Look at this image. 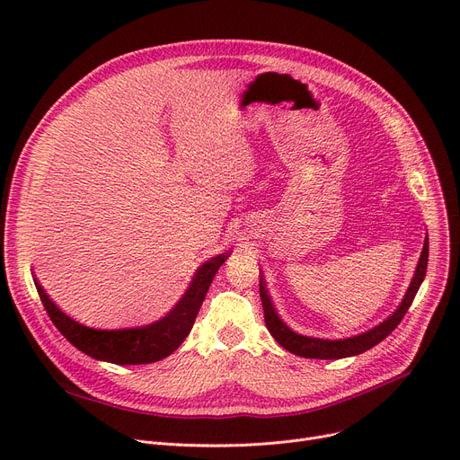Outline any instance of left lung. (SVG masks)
I'll return each mask as SVG.
<instances>
[{
  "mask_svg": "<svg viewBox=\"0 0 460 460\" xmlns=\"http://www.w3.org/2000/svg\"><path fill=\"white\" fill-rule=\"evenodd\" d=\"M427 261H429V236H425L423 252L420 255L416 274L412 278V283H410V287H408V291H406L401 305L394 311L392 317H388L384 323H380L378 326H375L373 330H369L366 333L347 337V340H333L332 341V340H319V337H305V335H300V333L293 332L278 317L274 304L269 296L267 287H264L262 276H259V295H261L262 309H264V323H267V328L272 333L274 340L285 350L293 352L296 356H302V358L340 359V358H349V356L361 354V352L373 349L375 345H378L382 340H385V337H388L397 328V324L402 321L404 313L408 311L410 305H412L418 288H420V285L425 278Z\"/></svg>",
  "mask_w": 460,
  "mask_h": 460,
  "instance_id": "8db88e82",
  "label": "left lung"
}]
</instances>
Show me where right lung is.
<instances>
[{
	"mask_svg": "<svg viewBox=\"0 0 460 460\" xmlns=\"http://www.w3.org/2000/svg\"><path fill=\"white\" fill-rule=\"evenodd\" d=\"M229 253L216 255L203 262L193 276L190 287L177 305L160 321L125 330H94L72 321L68 315L48 298L44 288L35 281L40 302L52 319L56 328L66 337V341L75 345L84 354L110 361L119 366H139L153 364L172 352H175L186 340L193 323L199 313V307L207 296L208 287L217 272V269L227 261Z\"/></svg>",
	"mask_w": 460,
	"mask_h": 460,
	"instance_id": "1",
	"label": "right lung"
}]
</instances>
